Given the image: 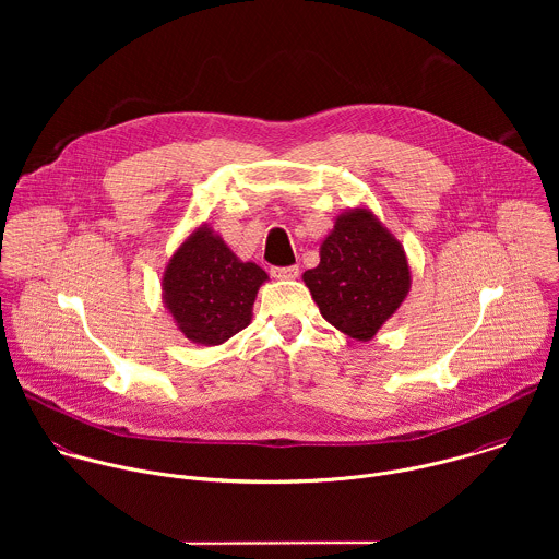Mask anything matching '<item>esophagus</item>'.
<instances>
[{"label": "esophagus", "mask_w": 559, "mask_h": 559, "mask_svg": "<svg viewBox=\"0 0 559 559\" xmlns=\"http://www.w3.org/2000/svg\"><path fill=\"white\" fill-rule=\"evenodd\" d=\"M272 276L278 281H294L298 278V267L289 265V267H272Z\"/></svg>", "instance_id": "34e87169"}]
</instances>
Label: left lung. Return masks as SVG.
<instances>
[{"instance_id":"8db88e82","label":"left lung","mask_w":559,"mask_h":559,"mask_svg":"<svg viewBox=\"0 0 559 559\" xmlns=\"http://www.w3.org/2000/svg\"><path fill=\"white\" fill-rule=\"evenodd\" d=\"M313 302L338 332L371 341L412 289L403 243L365 205L336 216L321 263L302 274Z\"/></svg>"}]
</instances>
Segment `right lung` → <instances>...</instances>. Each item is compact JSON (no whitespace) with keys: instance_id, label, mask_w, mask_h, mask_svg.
Instances as JSON below:
<instances>
[{"instance_id":"obj_1","label":"right lung","mask_w":559,"mask_h":559,"mask_svg":"<svg viewBox=\"0 0 559 559\" xmlns=\"http://www.w3.org/2000/svg\"><path fill=\"white\" fill-rule=\"evenodd\" d=\"M265 281V270L238 259L221 234L201 223L168 259L162 296L188 341L214 347L252 323V307Z\"/></svg>"}]
</instances>
